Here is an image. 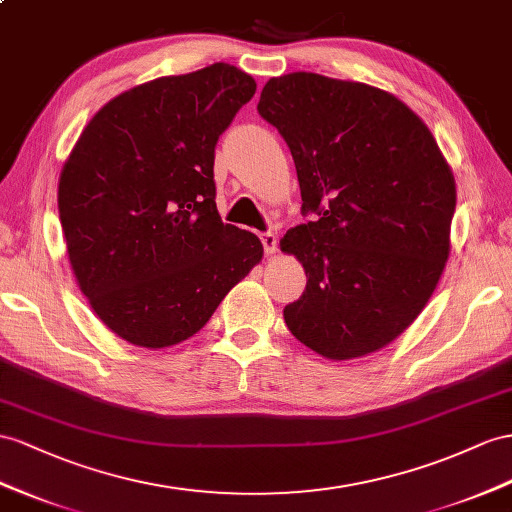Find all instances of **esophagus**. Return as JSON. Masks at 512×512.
<instances>
[{
	"instance_id": "esophagus-1",
	"label": "esophagus",
	"mask_w": 512,
	"mask_h": 512,
	"mask_svg": "<svg viewBox=\"0 0 512 512\" xmlns=\"http://www.w3.org/2000/svg\"><path fill=\"white\" fill-rule=\"evenodd\" d=\"M261 244H264L266 255H272L274 251H277V235L270 233V231L261 233Z\"/></svg>"
}]
</instances>
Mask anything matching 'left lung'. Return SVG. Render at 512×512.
Here are the masks:
<instances>
[{
    "instance_id": "1",
    "label": "left lung",
    "mask_w": 512,
    "mask_h": 512,
    "mask_svg": "<svg viewBox=\"0 0 512 512\" xmlns=\"http://www.w3.org/2000/svg\"><path fill=\"white\" fill-rule=\"evenodd\" d=\"M257 112L290 147L300 214L313 216L281 240L307 274L287 329L337 361L387 346L450 253L456 188L435 138L385 90L305 71L272 77Z\"/></svg>"
}]
</instances>
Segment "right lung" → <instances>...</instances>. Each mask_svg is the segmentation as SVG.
Wrapping results in <instances>:
<instances>
[{"label": "right lung", "mask_w": 512, "mask_h": 512, "mask_svg": "<svg viewBox=\"0 0 512 512\" xmlns=\"http://www.w3.org/2000/svg\"><path fill=\"white\" fill-rule=\"evenodd\" d=\"M225 62L160 77L106 103L58 183L75 279L112 333L144 348L201 331L261 261L251 231L216 209V142L255 95Z\"/></svg>", "instance_id": "1"}]
</instances>
